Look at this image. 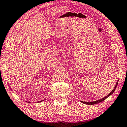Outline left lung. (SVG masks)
Returning <instances> with one entry per match:
<instances>
[{
    "label": "left lung",
    "instance_id": "8db88e82",
    "mask_svg": "<svg viewBox=\"0 0 127 127\" xmlns=\"http://www.w3.org/2000/svg\"><path fill=\"white\" fill-rule=\"evenodd\" d=\"M118 82H117V84H116L115 86L114 87V89L112 90V91H111V92H110V93L108 95H107L106 96H105V97L102 98H101V99H100V100H96V101H92V102L81 101V102H82V103H83V104H87V105H94V104H98V103H100V102H101L102 101H104V100H105V99H106V98L108 97L109 96H110L111 95H112V94H113V92H114V91L115 90L116 88H117V85H118Z\"/></svg>",
    "mask_w": 127,
    "mask_h": 127
}]
</instances>
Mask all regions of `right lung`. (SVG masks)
I'll return each instance as SVG.
<instances>
[{
	"label": "right lung",
	"instance_id": "obj_1",
	"mask_svg": "<svg viewBox=\"0 0 127 127\" xmlns=\"http://www.w3.org/2000/svg\"><path fill=\"white\" fill-rule=\"evenodd\" d=\"M41 101H38V102H41Z\"/></svg>",
	"mask_w": 127,
	"mask_h": 127
}]
</instances>
